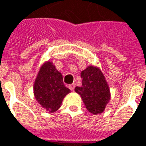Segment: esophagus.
Returning a JSON list of instances; mask_svg holds the SVG:
<instances>
[{
  "mask_svg": "<svg viewBox=\"0 0 146 146\" xmlns=\"http://www.w3.org/2000/svg\"><path fill=\"white\" fill-rule=\"evenodd\" d=\"M68 88H69V89H70V90H71V91H74V89H75V84H70L69 86H68Z\"/></svg>",
  "mask_w": 146,
  "mask_h": 146,
  "instance_id": "1",
  "label": "esophagus"
}]
</instances>
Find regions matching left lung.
<instances>
[{"label": "left lung", "mask_w": 146, "mask_h": 146, "mask_svg": "<svg viewBox=\"0 0 146 146\" xmlns=\"http://www.w3.org/2000/svg\"><path fill=\"white\" fill-rule=\"evenodd\" d=\"M82 86L75 91L81 96L85 107L92 114L101 113L110 100L108 85L102 72L95 66H88L81 72Z\"/></svg>", "instance_id": "left-lung-1"}]
</instances>
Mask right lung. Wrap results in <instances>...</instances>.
I'll use <instances>...</instances> for the list:
<instances>
[{
	"mask_svg": "<svg viewBox=\"0 0 146 146\" xmlns=\"http://www.w3.org/2000/svg\"><path fill=\"white\" fill-rule=\"evenodd\" d=\"M35 98L49 112H54L60 108L68 89L63 84L62 75L51 62H47L41 67L34 85Z\"/></svg>",
	"mask_w": 146,
	"mask_h": 146,
	"instance_id": "obj_1",
	"label": "right lung"
}]
</instances>
